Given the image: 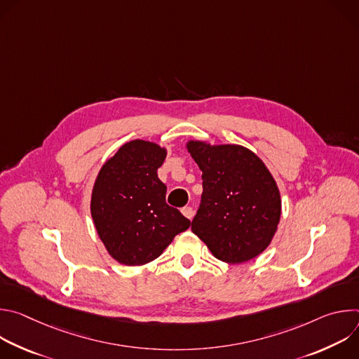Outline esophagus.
<instances>
[{"mask_svg": "<svg viewBox=\"0 0 359 359\" xmlns=\"http://www.w3.org/2000/svg\"><path fill=\"white\" fill-rule=\"evenodd\" d=\"M182 213H183V216L187 217L189 220H191V219H193V215H194V212H193L191 208H183V209H182Z\"/></svg>", "mask_w": 359, "mask_h": 359, "instance_id": "1", "label": "esophagus"}]
</instances>
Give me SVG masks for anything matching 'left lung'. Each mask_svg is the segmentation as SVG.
Returning a JSON list of instances; mask_svg holds the SVG:
<instances>
[{
	"label": "left lung",
	"instance_id": "8db88e82",
	"mask_svg": "<svg viewBox=\"0 0 359 359\" xmlns=\"http://www.w3.org/2000/svg\"><path fill=\"white\" fill-rule=\"evenodd\" d=\"M186 146L203 172L191 231L224 263L257 257L271 243L281 216L280 191L270 170L240 144L190 140Z\"/></svg>",
	"mask_w": 359,
	"mask_h": 359
}]
</instances>
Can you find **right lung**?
Masks as SVG:
<instances>
[{
  "instance_id": "add662e5",
  "label": "right lung",
  "mask_w": 359,
  "mask_h": 359,
  "mask_svg": "<svg viewBox=\"0 0 359 359\" xmlns=\"http://www.w3.org/2000/svg\"><path fill=\"white\" fill-rule=\"evenodd\" d=\"M166 149L146 140L125 143L97 173L90 215L99 238L125 266H143L163 252L191 224L166 203L158 169Z\"/></svg>"
}]
</instances>
